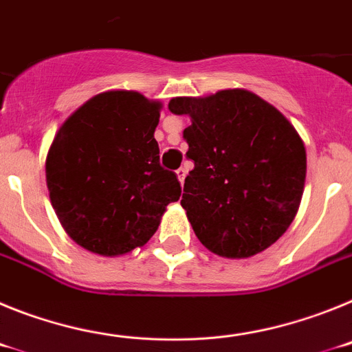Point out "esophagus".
<instances>
[{"instance_id": "1", "label": "esophagus", "mask_w": 352, "mask_h": 352, "mask_svg": "<svg viewBox=\"0 0 352 352\" xmlns=\"http://www.w3.org/2000/svg\"><path fill=\"white\" fill-rule=\"evenodd\" d=\"M176 176H178V179H179V183H185V176H186V169L185 167H179L178 170H176Z\"/></svg>"}]
</instances>
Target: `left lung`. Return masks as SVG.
Returning a JSON list of instances; mask_svg holds the SVG:
<instances>
[{"label": "left lung", "mask_w": 352, "mask_h": 352, "mask_svg": "<svg viewBox=\"0 0 352 352\" xmlns=\"http://www.w3.org/2000/svg\"><path fill=\"white\" fill-rule=\"evenodd\" d=\"M174 114L194 160L182 206L199 241L217 256L245 259L272 247L298 213L307 153L296 129L272 104L247 89L178 96Z\"/></svg>", "instance_id": "1"}]
</instances>
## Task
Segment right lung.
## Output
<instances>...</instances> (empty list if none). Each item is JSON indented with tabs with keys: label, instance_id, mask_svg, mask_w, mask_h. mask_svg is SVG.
<instances>
[{
	"label": "right lung",
	"instance_id": "1",
	"mask_svg": "<svg viewBox=\"0 0 352 352\" xmlns=\"http://www.w3.org/2000/svg\"><path fill=\"white\" fill-rule=\"evenodd\" d=\"M160 102L138 91L95 95L68 116L45 160L49 197L77 245L100 256L142 247L182 186L160 166Z\"/></svg>",
	"mask_w": 352,
	"mask_h": 352
}]
</instances>
